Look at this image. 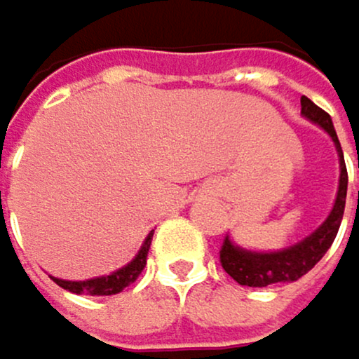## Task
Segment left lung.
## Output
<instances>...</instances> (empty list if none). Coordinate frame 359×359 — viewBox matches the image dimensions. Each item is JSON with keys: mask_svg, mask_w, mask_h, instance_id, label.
I'll use <instances>...</instances> for the list:
<instances>
[{"mask_svg": "<svg viewBox=\"0 0 359 359\" xmlns=\"http://www.w3.org/2000/svg\"><path fill=\"white\" fill-rule=\"evenodd\" d=\"M301 115L307 117L309 121H314V124H318L323 130H327L329 137H332L334 144H336V150L340 156V183H338L334 209L327 215V220L312 235H307L305 240H301L294 246H287V248L275 250V252L246 250L238 244H233L231 238L226 235L224 242H222V248H220V264H222L226 275H231L240 285L268 287L272 283H290V281L301 279L323 259V255L329 250V246L334 244L336 235H338L342 215H344L346 183H348L340 141H338V135L334 130L329 113H325L320 107H316L314 102L305 95L301 97Z\"/></svg>", "mask_w": 359, "mask_h": 359, "instance_id": "obj_1", "label": "left lung"}]
</instances>
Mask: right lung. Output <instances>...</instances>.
<instances>
[{
	"mask_svg": "<svg viewBox=\"0 0 359 359\" xmlns=\"http://www.w3.org/2000/svg\"><path fill=\"white\" fill-rule=\"evenodd\" d=\"M152 233H148V238L141 244L139 252L135 255V259L130 264H126L124 268H119L107 277H95V279H87V281H65V279H56L52 277L60 287L74 292V294H89V297H111V294H119L121 290L128 287L130 283L137 281V277L141 275V270L146 268V259H148V250H150V242H152Z\"/></svg>",
	"mask_w": 359,
	"mask_h": 359,
	"instance_id": "add662e5",
	"label": "right lung"
}]
</instances>
